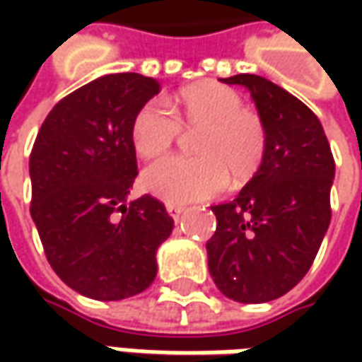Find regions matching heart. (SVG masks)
<instances>
[{"instance_id":"heart-1","label":"heart","mask_w":362,"mask_h":362,"mask_svg":"<svg viewBox=\"0 0 362 362\" xmlns=\"http://www.w3.org/2000/svg\"><path fill=\"white\" fill-rule=\"evenodd\" d=\"M245 120H247V122H250V127L254 129V136H256V141L259 143V141H262V132H259V127H257V120L252 119V117H245ZM171 169H175L173 165L159 167V169H157V173H155V179H165V177H167L165 171H171ZM193 175L197 177V183H202V185H205V187H211V185H214V181L207 177V173H203V171L195 169V167H193ZM173 197H177L175 202H181V203H187V202L199 203L209 197V191H207V189H193V191H183V193H177V195L173 193Z\"/></svg>"}]
</instances>
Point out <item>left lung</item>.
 I'll list each match as a JSON object with an SVG mask.
<instances>
[{"instance_id": "8db88e82", "label": "left lung", "mask_w": 362, "mask_h": 362, "mask_svg": "<svg viewBox=\"0 0 362 362\" xmlns=\"http://www.w3.org/2000/svg\"><path fill=\"white\" fill-rule=\"evenodd\" d=\"M159 90L134 72L96 78L54 106L35 136L30 214L49 266L92 300L145 292L173 231L163 203L131 195L134 120Z\"/></svg>"}]
</instances>
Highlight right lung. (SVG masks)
Segmentation results:
<instances>
[{"label": "right lung", "instance_id": "1", "mask_svg": "<svg viewBox=\"0 0 362 362\" xmlns=\"http://www.w3.org/2000/svg\"><path fill=\"white\" fill-rule=\"evenodd\" d=\"M226 84L252 90L264 127V153L254 177L217 217L207 264L228 298L259 304L280 298L310 270L330 223L328 191L334 160L322 124L298 98L259 76Z\"/></svg>", "mask_w": 362, "mask_h": 362}]
</instances>
